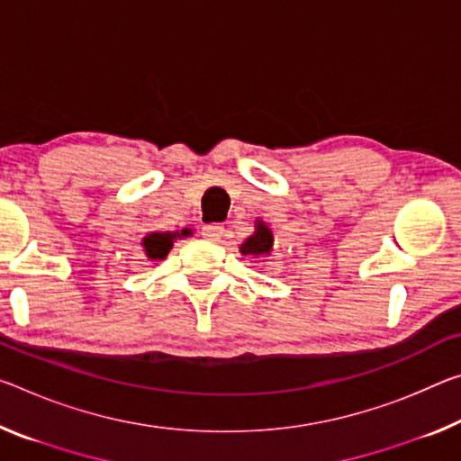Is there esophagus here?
<instances>
[{"label":"esophagus","mask_w":461,"mask_h":461,"mask_svg":"<svg viewBox=\"0 0 461 461\" xmlns=\"http://www.w3.org/2000/svg\"><path fill=\"white\" fill-rule=\"evenodd\" d=\"M223 231H225V228L221 223H209V225H204V228H203V236L217 242V240L223 236Z\"/></svg>","instance_id":"34e87169"}]
</instances>
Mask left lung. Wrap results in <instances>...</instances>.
Returning <instances> with one entry per match:
<instances>
[{"mask_svg":"<svg viewBox=\"0 0 461 461\" xmlns=\"http://www.w3.org/2000/svg\"><path fill=\"white\" fill-rule=\"evenodd\" d=\"M257 231L252 233L250 238H246V242L240 246V252L244 254H250V257H268L270 252H273V231H270L268 225L265 221H260V219H257Z\"/></svg>","mask_w":461,"mask_h":461,"instance_id":"left-lung-1","label":"left lung"}]
</instances>
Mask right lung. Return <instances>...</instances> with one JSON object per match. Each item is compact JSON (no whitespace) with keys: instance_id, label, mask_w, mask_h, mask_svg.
<instances>
[{"instance_id":"right-lung-1","label":"right lung","mask_w":461,"mask_h":461,"mask_svg":"<svg viewBox=\"0 0 461 461\" xmlns=\"http://www.w3.org/2000/svg\"><path fill=\"white\" fill-rule=\"evenodd\" d=\"M188 231L191 230H182V233H172V231H153V233H148L141 240V246L145 250V257L151 258V260H162L167 257V252L172 250L174 246V240L180 238V236H188Z\"/></svg>"}]
</instances>
